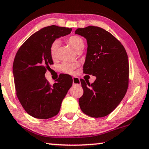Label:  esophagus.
Returning <instances> with one entry per match:
<instances>
[{"label": "esophagus", "mask_w": 149, "mask_h": 149, "mask_svg": "<svg viewBox=\"0 0 149 149\" xmlns=\"http://www.w3.org/2000/svg\"><path fill=\"white\" fill-rule=\"evenodd\" d=\"M72 83L73 85H80V80L78 77H73Z\"/></svg>", "instance_id": "obj_1"}]
</instances>
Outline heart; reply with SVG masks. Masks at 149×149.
<instances>
[{"mask_svg":"<svg viewBox=\"0 0 149 149\" xmlns=\"http://www.w3.org/2000/svg\"><path fill=\"white\" fill-rule=\"evenodd\" d=\"M66 41H67V43H69V44L72 46V47L77 52L82 51L84 47V41L82 40V38L81 37H80L79 36L74 35L69 36V38L66 39ZM58 47H59V42H58V41L57 40L53 41L50 46V55L51 57H52V59L53 60L56 59L58 57ZM77 67V63H70L68 62H65L61 65V69L62 71L63 72L71 74Z\"/></svg>","mask_w":149,"mask_h":149,"instance_id":"heart-1","label":"heart"}]
</instances>
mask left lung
<instances>
[{"label":"left lung","mask_w":149,"mask_h":149,"mask_svg":"<svg viewBox=\"0 0 149 149\" xmlns=\"http://www.w3.org/2000/svg\"><path fill=\"white\" fill-rule=\"evenodd\" d=\"M75 33L87 41L83 71L96 77L91 84L80 80L84 93L79 100L80 108L92 118L105 117L116 108L127 91V54L120 41L104 29L90 26L78 28Z\"/></svg>","instance_id":"1"}]
</instances>
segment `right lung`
I'll return each instance as SVG.
<instances>
[{
	"label": "right lung",
	"instance_id": "1",
	"mask_svg": "<svg viewBox=\"0 0 149 149\" xmlns=\"http://www.w3.org/2000/svg\"><path fill=\"white\" fill-rule=\"evenodd\" d=\"M71 31L55 25L45 27L31 35L16 53L13 63L16 95L25 111L33 118L49 119L57 115L72 86L69 74H61L53 85L45 77L46 70L53 64L51 45Z\"/></svg>",
	"mask_w": 149,
	"mask_h": 149
}]
</instances>
